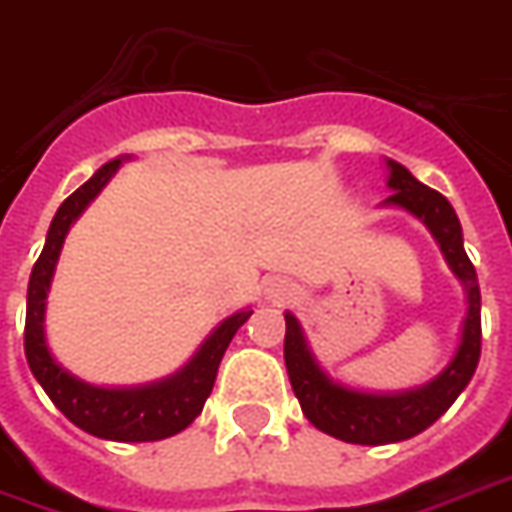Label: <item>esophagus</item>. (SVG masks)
<instances>
[{
    "mask_svg": "<svg viewBox=\"0 0 512 512\" xmlns=\"http://www.w3.org/2000/svg\"><path fill=\"white\" fill-rule=\"evenodd\" d=\"M264 294L270 302H286L294 297V286L286 278H270L264 283Z\"/></svg>",
    "mask_w": 512,
    "mask_h": 512,
    "instance_id": "obj_1",
    "label": "esophagus"
}]
</instances>
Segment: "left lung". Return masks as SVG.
<instances>
[{
  "label": "left lung",
  "instance_id": "1",
  "mask_svg": "<svg viewBox=\"0 0 512 512\" xmlns=\"http://www.w3.org/2000/svg\"><path fill=\"white\" fill-rule=\"evenodd\" d=\"M384 169H387V188L393 190V196H387L382 207L406 212L431 231L447 267L464 286L466 313L450 363L425 384L395 393H376L341 382L313 354L300 319L292 311L283 313L286 319L283 360L302 414L313 428L349 445H390L425 431L464 393L480 360V286H477L475 267L464 251V231L453 204L442 193L414 179L412 171L401 163L384 158Z\"/></svg>",
  "mask_w": 512,
  "mask_h": 512
}]
</instances>
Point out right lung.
Here are the masks:
<instances>
[{
  "instance_id": "obj_1",
  "label": "right lung",
  "mask_w": 512,
  "mask_h": 512,
  "mask_svg": "<svg viewBox=\"0 0 512 512\" xmlns=\"http://www.w3.org/2000/svg\"><path fill=\"white\" fill-rule=\"evenodd\" d=\"M125 160L133 158L119 155L106 166H100L76 193H70L59 204L57 215L48 226L43 253L29 275L24 352L26 363L32 368L40 387L46 390L59 412L81 431L98 436V439H111V442H158V439L185 431L199 417L204 401L210 398L218 365L229 349L231 338L242 324L248 322L253 311L242 308V311L226 316L201 341L188 363L155 382L106 387V384H92L81 379L59 363L48 346L46 335L48 292H51L54 272H57L59 253H62L70 226L81 218V212L87 210L92 201L98 199L100 190L106 188L108 179L117 174Z\"/></svg>"
}]
</instances>
